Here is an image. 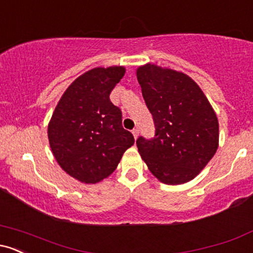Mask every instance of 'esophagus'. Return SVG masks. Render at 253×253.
Returning <instances> with one entry per match:
<instances>
[{
	"instance_id": "esophagus-1",
	"label": "esophagus",
	"mask_w": 253,
	"mask_h": 253,
	"mask_svg": "<svg viewBox=\"0 0 253 253\" xmlns=\"http://www.w3.org/2000/svg\"><path fill=\"white\" fill-rule=\"evenodd\" d=\"M132 133H133V135H134V139H136V138H138V135H139V129L134 128L132 130Z\"/></svg>"
}]
</instances>
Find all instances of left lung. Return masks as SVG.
Listing matches in <instances>:
<instances>
[{"label": "left lung", "instance_id": "left-lung-1", "mask_svg": "<svg viewBox=\"0 0 253 253\" xmlns=\"http://www.w3.org/2000/svg\"><path fill=\"white\" fill-rule=\"evenodd\" d=\"M155 123V138L139 136L141 158L165 184H182L199 175L219 146V123L210 101L189 76L155 64L136 70Z\"/></svg>", "mask_w": 253, "mask_h": 253}]
</instances>
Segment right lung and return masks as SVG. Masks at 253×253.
Listing matches in <instances>:
<instances>
[{
  "instance_id": "right-lung-1",
  "label": "right lung",
  "mask_w": 253,
  "mask_h": 253,
  "mask_svg": "<svg viewBox=\"0 0 253 253\" xmlns=\"http://www.w3.org/2000/svg\"><path fill=\"white\" fill-rule=\"evenodd\" d=\"M124 66L95 68L75 80L58 102L47 134L60 168L78 181L97 183L112 175L134 136L123 127V113L109 95Z\"/></svg>"
}]
</instances>
